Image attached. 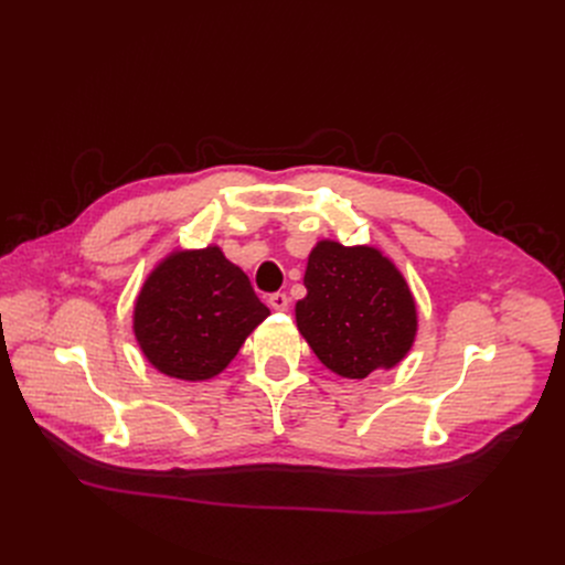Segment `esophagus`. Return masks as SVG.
<instances>
[{
  "mask_svg": "<svg viewBox=\"0 0 565 565\" xmlns=\"http://www.w3.org/2000/svg\"><path fill=\"white\" fill-rule=\"evenodd\" d=\"M267 302H270V307H273L275 311H286L288 305H290V298H288L286 292H273L270 300H267Z\"/></svg>",
  "mask_w": 565,
  "mask_h": 565,
  "instance_id": "obj_1",
  "label": "esophagus"
}]
</instances>
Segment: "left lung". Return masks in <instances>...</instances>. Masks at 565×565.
I'll list each match as a JSON object with an SVG mask.
<instances>
[{"label":"left lung","mask_w":565,"mask_h":565,"mask_svg":"<svg viewBox=\"0 0 565 565\" xmlns=\"http://www.w3.org/2000/svg\"><path fill=\"white\" fill-rule=\"evenodd\" d=\"M295 305L298 330L330 371L362 380L396 366L417 334V307L398 267L373 247L320 241Z\"/></svg>","instance_id":"left-lung-1"}]
</instances>
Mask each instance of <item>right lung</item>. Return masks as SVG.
<instances>
[{"instance_id": "right-lung-1", "label": "right lung", "mask_w": 565, "mask_h": 565, "mask_svg": "<svg viewBox=\"0 0 565 565\" xmlns=\"http://www.w3.org/2000/svg\"><path fill=\"white\" fill-rule=\"evenodd\" d=\"M267 316L241 267L205 247L173 252L148 275L132 328L160 373L199 382L222 373Z\"/></svg>"}]
</instances>
